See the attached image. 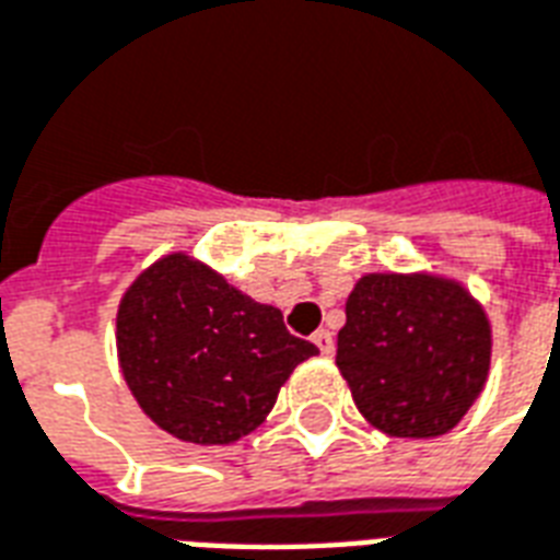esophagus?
Masks as SVG:
<instances>
[{
    "label": "esophagus",
    "instance_id": "obj_1",
    "mask_svg": "<svg viewBox=\"0 0 560 560\" xmlns=\"http://www.w3.org/2000/svg\"><path fill=\"white\" fill-rule=\"evenodd\" d=\"M312 341L318 345L320 357H332V353H336V341H332V336H329L327 329H318V332L312 336Z\"/></svg>",
    "mask_w": 560,
    "mask_h": 560
}]
</instances>
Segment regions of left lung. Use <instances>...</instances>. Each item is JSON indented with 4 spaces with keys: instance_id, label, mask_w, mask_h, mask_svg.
I'll return each instance as SVG.
<instances>
[{
    "instance_id": "8db88e82",
    "label": "left lung",
    "mask_w": 560,
    "mask_h": 560,
    "mask_svg": "<svg viewBox=\"0 0 560 560\" xmlns=\"http://www.w3.org/2000/svg\"><path fill=\"white\" fill-rule=\"evenodd\" d=\"M345 315L336 365L357 409L385 435H444L482 394L491 324L456 280L365 275Z\"/></svg>"
}]
</instances>
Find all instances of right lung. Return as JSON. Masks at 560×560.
<instances>
[{"label": "right lung", "instance_id": "add662e5", "mask_svg": "<svg viewBox=\"0 0 560 560\" xmlns=\"http://www.w3.org/2000/svg\"><path fill=\"white\" fill-rule=\"evenodd\" d=\"M119 365L140 409L189 444H233L275 409L280 385L318 353L283 312L186 254L145 268L116 315Z\"/></svg>", "mask_w": 560, "mask_h": 560}]
</instances>
